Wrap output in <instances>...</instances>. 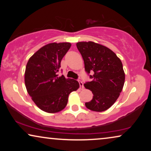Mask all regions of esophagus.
I'll return each instance as SVG.
<instances>
[{"mask_svg": "<svg viewBox=\"0 0 151 151\" xmlns=\"http://www.w3.org/2000/svg\"><path fill=\"white\" fill-rule=\"evenodd\" d=\"M79 84H80V89H83L84 88V85H83V82H82L81 80H79Z\"/></svg>", "mask_w": 151, "mask_h": 151, "instance_id": "obj_1", "label": "esophagus"}]
</instances>
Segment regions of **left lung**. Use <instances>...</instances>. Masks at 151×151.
Instances as JSON below:
<instances>
[{
  "mask_svg": "<svg viewBox=\"0 0 151 151\" xmlns=\"http://www.w3.org/2000/svg\"><path fill=\"white\" fill-rule=\"evenodd\" d=\"M77 48L84 60V68L92 81L84 84L93 94L87 109L102 112L110 108L119 98L125 81V73L120 59L108 47L94 42H77Z\"/></svg>",
  "mask_w": 151,
  "mask_h": 151,
  "instance_id": "obj_1",
  "label": "left lung"
}]
</instances>
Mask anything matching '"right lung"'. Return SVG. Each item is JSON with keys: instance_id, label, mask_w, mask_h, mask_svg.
<instances>
[{"instance_id": "right-lung-1", "label": "right lung", "mask_w": 151, "mask_h": 151, "mask_svg": "<svg viewBox=\"0 0 151 151\" xmlns=\"http://www.w3.org/2000/svg\"><path fill=\"white\" fill-rule=\"evenodd\" d=\"M71 46L70 42L49 43L37 51L27 64V91L36 106L47 113L65 109L69 95L80 87L76 80L58 75L62 59Z\"/></svg>"}]
</instances>
